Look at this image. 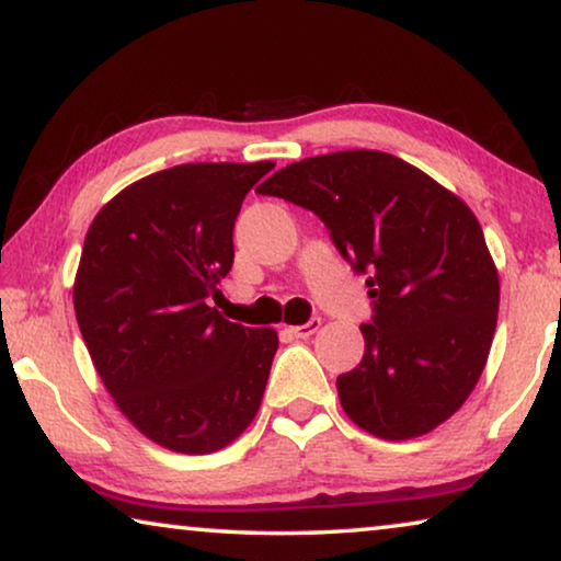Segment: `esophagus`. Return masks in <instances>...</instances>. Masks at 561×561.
I'll return each instance as SVG.
<instances>
[{"instance_id":"obj_1","label":"esophagus","mask_w":561,"mask_h":561,"mask_svg":"<svg viewBox=\"0 0 561 561\" xmlns=\"http://www.w3.org/2000/svg\"><path fill=\"white\" fill-rule=\"evenodd\" d=\"M319 327H321L319 316H311V319H308L306 323H300V327H290L288 331H290V336H296V339H308L311 334H316V331H319Z\"/></svg>"}]
</instances>
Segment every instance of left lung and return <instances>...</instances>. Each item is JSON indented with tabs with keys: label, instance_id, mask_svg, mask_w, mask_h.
<instances>
[{
	"label": "left lung",
	"instance_id": "obj_1",
	"mask_svg": "<svg viewBox=\"0 0 561 561\" xmlns=\"http://www.w3.org/2000/svg\"><path fill=\"white\" fill-rule=\"evenodd\" d=\"M313 213L367 275L364 356L339 375L341 408L385 440L425 435L473 392L499 316V273L456 194L385 151L288 164L257 186Z\"/></svg>",
	"mask_w": 561,
	"mask_h": 561
}]
</instances>
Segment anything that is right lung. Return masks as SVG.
I'll return each mask as SVG.
<instances>
[{
  "label": "right lung",
  "instance_id": "add662e5",
  "mask_svg": "<svg viewBox=\"0 0 561 561\" xmlns=\"http://www.w3.org/2000/svg\"><path fill=\"white\" fill-rule=\"evenodd\" d=\"M257 164H180L126 186L85 234L72 304L105 389L149 440L202 456L261 408L278 336L209 306Z\"/></svg>",
  "mask_w": 561,
  "mask_h": 561
}]
</instances>
